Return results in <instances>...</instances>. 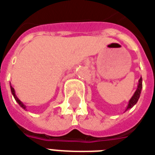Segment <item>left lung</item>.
I'll list each match as a JSON object with an SVG mask.
<instances>
[{
    "mask_svg": "<svg viewBox=\"0 0 155 155\" xmlns=\"http://www.w3.org/2000/svg\"><path fill=\"white\" fill-rule=\"evenodd\" d=\"M141 88H142V79H141V77L139 79L138 86H137V88H136L135 94H133V96L131 97V99H130V101H129V104H128V106H127V108H126V110L132 108V107L137 103L138 99L140 98V95H141Z\"/></svg>",
    "mask_w": 155,
    "mask_h": 155,
    "instance_id": "1",
    "label": "left lung"
}]
</instances>
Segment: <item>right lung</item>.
<instances>
[{"label":"right lung","mask_w":155,"mask_h":155,"mask_svg":"<svg viewBox=\"0 0 155 155\" xmlns=\"http://www.w3.org/2000/svg\"><path fill=\"white\" fill-rule=\"evenodd\" d=\"M10 87H11V92H12V94L14 95V98L15 99V100H16V102H17V103H18V104H19V105H20V106L23 108V109L26 110V106H25V104H23V103H22V102H21V101H20L19 99H18V97L16 96V94H15V91H14V88L11 85H10Z\"/></svg>","instance_id":"right-lung-1"}]
</instances>
